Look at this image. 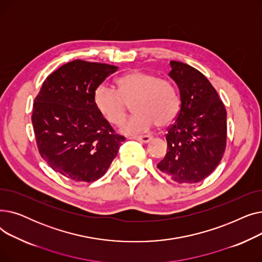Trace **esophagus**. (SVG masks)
<instances>
[{
    "mask_svg": "<svg viewBox=\"0 0 262 262\" xmlns=\"http://www.w3.org/2000/svg\"><path fill=\"white\" fill-rule=\"evenodd\" d=\"M133 139L139 141V142H142V143H148L150 140L153 139V137L150 136H134L132 137Z\"/></svg>",
    "mask_w": 262,
    "mask_h": 262,
    "instance_id": "obj_1",
    "label": "esophagus"
}]
</instances>
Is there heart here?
<instances>
[{
    "label": "heart",
    "mask_w": 262,
    "mask_h": 262,
    "mask_svg": "<svg viewBox=\"0 0 262 262\" xmlns=\"http://www.w3.org/2000/svg\"><path fill=\"white\" fill-rule=\"evenodd\" d=\"M116 85L117 90L106 84L96 87L93 104L110 124L120 123L127 114L128 105L133 104L136 114L120 125L124 134L142 133L155 124L168 126L180 112V95L168 79L136 70L119 77Z\"/></svg>",
    "instance_id": "b5f03b06"
}]
</instances>
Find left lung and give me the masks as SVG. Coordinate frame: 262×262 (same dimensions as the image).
Segmentation results:
<instances>
[{
    "mask_svg": "<svg viewBox=\"0 0 262 262\" xmlns=\"http://www.w3.org/2000/svg\"><path fill=\"white\" fill-rule=\"evenodd\" d=\"M169 76L180 90L181 110L167 134L168 149L157 168L180 184L209 176L226 146V110L215 89L200 71L170 61Z\"/></svg>",
    "mask_w": 262,
    "mask_h": 262,
    "instance_id": "left-lung-1",
    "label": "left lung"
}]
</instances>
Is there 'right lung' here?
I'll return each instance as SVG.
<instances>
[{"mask_svg": "<svg viewBox=\"0 0 262 262\" xmlns=\"http://www.w3.org/2000/svg\"><path fill=\"white\" fill-rule=\"evenodd\" d=\"M118 67L73 60L47 77L35 99L32 122L39 153L69 181L91 183L116 158L123 136L93 104V92Z\"/></svg>", "mask_w": 262, "mask_h": 262, "instance_id": "obj_1", "label": "right lung"}]
</instances>
